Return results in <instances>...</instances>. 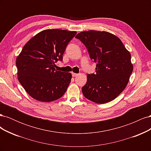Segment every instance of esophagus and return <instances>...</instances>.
I'll return each instance as SVG.
<instances>
[{"label":"esophagus","mask_w":151,"mask_h":151,"mask_svg":"<svg viewBox=\"0 0 151 151\" xmlns=\"http://www.w3.org/2000/svg\"><path fill=\"white\" fill-rule=\"evenodd\" d=\"M72 77H76V76H77V75H78V74H76V73L72 72Z\"/></svg>","instance_id":"34e87169"}]
</instances>
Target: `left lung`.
Listing matches in <instances>:
<instances>
[{"mask_svg":"<svg viewBox=\"0 0 151 151\" xmlns=\"http://www.w3.org/2000/svg\"><path fill=\"white\" fill-rule=\"evenodd\" d=\"M76 38L85 45L91 60L97 63L95 74L87 76L83 94L98 104L115 99L125 88L133 71L130 52L117 36L106 31H83Z\"/></svg>","mask_w":151,"mask_h":151,"instance_id":"1","label":"left lung"}]
</instances>
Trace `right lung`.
<instances>
[{"instance_id":"right-lung-1","label":"right lung","mask_w":151,"mask_h":151,"mask_svg":"<svg viewBox=\"0 0 151 151\" xmlns=\"http://www.w3.org/2000/svg\"><path fill=\"white\" fill-rule=\"evenodd\" d=\"M76 31L58 29L40 32L24 45L16 58L19 83L29 96L40 101L61 98L69 85L72 74L55 69L67 45Z\"/></svg>"}]
</instances>
